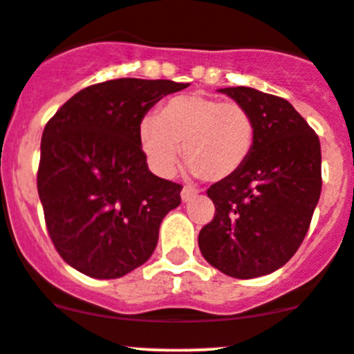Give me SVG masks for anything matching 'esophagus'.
<instances>
[{
	"instance_id": "esophagus-1",
	"label": "esophagus",
	"mask_w": 354,
	"mask_h": 354,
	"mask_svg": "<svg viewBox=\"0 0 354 354\" xmlns=\"http://www.w3.org/2000/svg\"><path fill=\"white\" fill-rule=\"evenodd\" d=\"M197 194H198V192L195 190V188H192V187H183V190H181V201H183V202L192 201V198H194Z\"/></svg>"
}]
</instances>
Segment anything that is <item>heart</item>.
<instances>
[{
	"label": "heart",
	"instance_id": "obj_1",
	"mask_svg": "<svg viewBox=\"0 0 354 354\" xmlns=\"http://www.w3.org/2000/svg\"><path fill=\"white\" fill-rule=\"evenodd\" d=\"M250 112L236 102L202 93L174 97L159 114L143 115L138 138L149 166L169 176L183 157L194 174L207 181L233 176L249 159L254 145Z\"/></svg>",
	"mask_w": 354,
	"mask_h": 354
}]
</instances>
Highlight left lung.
<instances>
[{"label": "left lung", "instance_id": "1", "mask_svg": "<svg viewBox=\"0 0 354 354\" xmlns=\"http://www.w3.org/2000/svg\"><path fill=\"white\" fill-rule=\"evenodd\" d=\"M219 91L250 112L256 136L245 164L209 187L216 212L198 247L225 275L256 279L282 268L306 236L322 192L320 140L283 98L247 86Z\"/></svg>", "mask_w": 354, "mask_h": 354}]
</instances>
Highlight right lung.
<instances>
[{
	"instance_id": "add662e5",
	"label": "right lung",
	"mask_w": 354,
	"mask_h": 354,
	"mask_svg": "<svg viewBox=\"0 0 354 354\" xmlns=\"http://www.w3.org/2000/svg\"><path fill=\"white\" fill-rule=\"evenodd\" d=\"M188 84L122 77L88 86L46 122L37 194L62 259L93 279L142 266L181 185L149 171L138 138L143 115Z\"/></svg>"
}]
</instances>
